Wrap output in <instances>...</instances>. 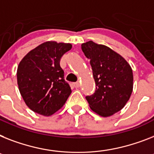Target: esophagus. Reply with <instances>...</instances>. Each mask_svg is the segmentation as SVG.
Masks as SVG:
<instances>
[{"mask_svg": "<svg viewBox=\"0 0 154 154\" xmlns=\"http://www.w3.org/2000/svg\"><path fill=\"white\" fill-rule=\"evenodd\" d=\"M79 86H80V84L79 82H76L74 83V86L75 87V88H79Z\"/></svg>", "mask_w": 154, "mask_h": 154, "instance_id": "esophagus-1", "label": "esophagus"}]
</instances>
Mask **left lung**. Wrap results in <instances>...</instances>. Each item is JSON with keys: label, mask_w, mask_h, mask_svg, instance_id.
Here are the masks:
<instances>
[{"label": "left lung", "mask_w": 154, "mask_h": 154, "mask_svg": "<svg viewBox=\"0 0 154 154\" xmlns=\"http://www.w3.org/2000/svg\"><path fill=\"white\" fill-rule=\"evenodd\" d=\"M91 60L96 90L86 96L90 107L98 115L107 117L121 110L133 91V73L130 64L120 54L92 41L81 45Z\"/></svg>", "instance_id": "obj_1"}]
</instances>
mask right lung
<instances>
[{
    "instance_id": "add662e5",
    "label": "right lung",
    "mask_w": 154,
    "mask_h": 154,
    "mask_svg": "<svg viewBox=\"0 0 154 154\" xmlns=\"http://www.w3.org/2000/svg\"><path fill=\"white\" fill-rule=\"evenodd\" d=\"M72 49L69 43L46 42L29 52L17 68L21 96L32 111L49 116L61 109L72 93L60 68L62 56Z\"/></svg>"
}]
</instances>
